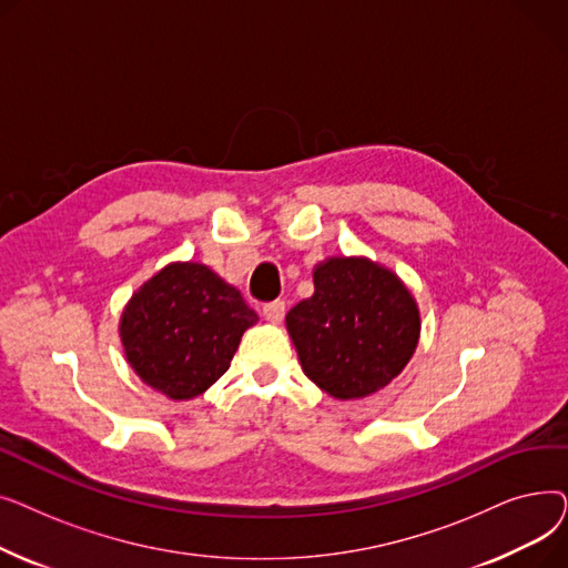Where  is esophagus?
I'll return each instance as SVG.
<instances>
[{
	"label": "esophagus",
	"mask_w": 568,
	"mask_h": 568,
	"mask_svg": "<svg viewBox=\"0 0 568 568\" xmlns=\"http://www.w3.org/2000/svg\"><path fill=\"white\" fill-rule=\"evenodd\" d=\"M262 315H264V320H266V322L278 324V322L283 320V315H285V302H272V304H264Z\"/></svg>",
	"instance_id": "1"
}]
</instances>
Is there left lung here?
<instances>
[{"label": "left lung", "instance_id": "left-lung-1", "mask_svg": "<svg viewBox=\"0 0 568 568\" xmlns=\"http://www.w3.org/2000/svg\"><path fill=\"white\" fill-rule=\"evenodd\" d=\"M313 285L285 315L304 375L336 400L377 394L419 345V304L396 272L364 255L317 262Z\"/></svg>", "mask_w": 568, "mask_h": 568}]
</instances>
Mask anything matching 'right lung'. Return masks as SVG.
Returning <instances> with one entry per match:
<instances>
[{"label":"right lung","mask_w":568,"mask_h":568,"mask_svg":"<svg viewBox=\"0 0 568 568\" xmlns=\"http://www.w3.org/2000/svg\"><path fill=\"white\" fill-rule=\"evenodd\" d=\"M260 317L242 292L202 262H170L146 278L119 317L133 373L170 400L202 396Z\"/></svg>","instance_id":"add662e5"}]
</instances>
